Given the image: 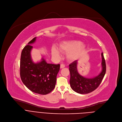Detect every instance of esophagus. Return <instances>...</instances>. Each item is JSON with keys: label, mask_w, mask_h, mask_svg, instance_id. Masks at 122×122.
Masks as SVG:
<instances>
[{"label": "esophagus", "mask_w": 122, "mask_h": 122, "mask_svg": "<svg viewBox=\"0 0 122 122\" xmlns=\"http://www.w3.org/2000/svg\"><path fill=\"white\" fill-rule=\"evenodd\" d=\"M65 65H64V64H61L60 65V68H64V67H65Z\"/></svg>", "instance_id": "34e87169"}]
</instances>
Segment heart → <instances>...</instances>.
Instances as JSON below:
<instances>
[{"label":"heart","instance_id":"obj_1","mask_svg":"<svg viewBox=\"0 0 122 122\" xmlns=\"http://www.w3.org/2000/svg\"><path fill=\"white\" fill-rule=\"evenodd\" d=\"M58 49L59 50L55 47L52 48V55L55 57L59 56L60 50L61 53L66 54V58L68 60L73 61L79 59L83 55L86 46L80 41L70 40L61 42L59 45Z\"/></svg>","mask_w":122,"mask_h":122}]
</instances>
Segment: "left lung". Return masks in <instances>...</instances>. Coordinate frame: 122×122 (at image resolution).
Returning <instances> with one entry per match:
<instances>
[{
	"label": "left lung",
	"instance_id": "8db88e82",
	"mask_svg": "<svg viewBox=\"0 0 122 122\" xmlns=\"http://www.w3.org/2000/svg\"><path fill=\"white\" fill-rule=\"evenodd\" d=\"M102 71L100 73L92 78H87L81 75L77 71L78 61L75 60L69 65L71 78L69 82L71 88L75 92L86 94L91 93L96 90L101 82L106 71L105 60L101 53Z\"/></svg>",
	"mask_w": 122,
	"mask_h": 122
}]
</instances>
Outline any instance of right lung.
<instances>
[{"instance_id":"obj_1","label":"right lung","mask_w":122,"mask_h":122,"mask_svg":"<svg viewBox=\"0 0 122 122\" xmlns=\"http://www.w3.org/2000/svg\"><path fill=\"white\" fill-rule=\"evenodd\" d=\"M36 38H33L22 50L20 77L23 83L30 91L38 94L46 95L55 87L60 64H48L43 58L37 63L33 62L31 56L33 47L30 45L36 41Z\"/></svg>"}]
</instances>
